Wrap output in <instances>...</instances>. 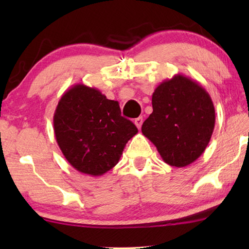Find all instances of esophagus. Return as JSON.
<instances>
[{
	"mask_svg": "<svg viewBox=\"0 0 249 249\" xmlns=\"http://www.w3.org/2000/svg\"><path fill=\"white\" fill-rule=\"evenodd\" d=\"M134 123H135V125L137 126V128H138V129H141L142 125V116H140V117H137V119H135Z\"/></svg>",
	"mask_w": 249,
	"mask_h": 249,
	"instance_id": "1",
	"label": "esophagus"
}]
</instances>
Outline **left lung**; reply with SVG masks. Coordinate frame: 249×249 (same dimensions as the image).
Here are the masks:
<instances>
[{
	"mask_svg": "<svg viewBox=\"0 0 249 249\" xmlns=\"http://www.w3.org/2000/svg\"><path fill=\"white\" fill-rule=\"evenodd\" d=\"M153 113L142 126L163 161L187 167L203 154L215 125V108L210 94L196 81L176 74L153 93Z\"/></svg>",
	"mask_w": 249,
	"mask_h": 249,
	"instance_id": "obj_1",
	"label": "left lung"
}]
</instances>
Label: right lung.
<instances>
[{"mask_svg": "<svg viewBox=\"0 0 249 249\" xmlns=\"http://www.w3.org/2000/svg\"><path fill=\"white\" fill-rule=\"evenodd\" d=\"M53 130L70 165L93 177L116 166L127 142L138 133L136 126L121 115L117 101L83 83L61 95L53 114Z\"/></svg>", "mask_w": 249, "mask_h": 249, "instance_id": "1", "label": "right lung"}]
</instances>
